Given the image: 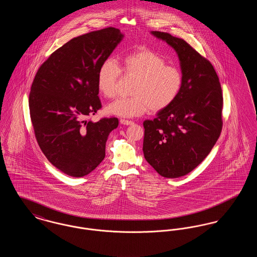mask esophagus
<instances>
[{
  "label": "esophagus",
  "mask_w": 257,
  "mask_h": 257,
  "mask_svg": "<svg viewBox=\"0 0 257 257\" xmlns=\"http://www.w3.org/2000/svg\"><path fill=\"white\" fill-rule=\"evenodd\" d=\"M120 123L123 124V125H132V124H134L133 121H131V120H126V119H120Z\"/></svg>",
  "instance_id": "1"
}]
</instances>
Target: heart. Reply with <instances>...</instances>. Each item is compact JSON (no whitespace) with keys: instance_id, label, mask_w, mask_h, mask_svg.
Wrapping results in <instances>:
<instances>
[{"instance_id":"heart-1","label":"heart","mask_w":257,"mask_h":257,"mask_svg":"<svg viewBox=\"0 0 257 257\" xmlns=\"http://www.w3.org/2000/svg\"><path fill=\"white\" fill-rule=\"evenodd\" d=\"M123 73L135 78L130 93L106 106L107 113L119 117H135L147 110L157 112L167 109L177 98L182 87V74L168 65L166 60L152 50L142 48L122 59ZM121 69L112 59L103 61L98 69L97 87L106 98H112Z\"/></svg>"}]
</instances>
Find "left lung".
<instances>
[{
  "instance_id": "1",
  "label": "left lung",
  "mask_w": 257,
  "mask_h": 257,
  "mask_svg": "<svg viewBox=\"0 0 257 257\" xmlns=\"http://www.w3.org/2000/svg\"><path fill=\"white\" fill-rule=\"evenodd\" d=\"M176 51L182 87L170 107L146 120L144 154L151 167L167 178L181 177L206 158L222 128V93L212 63L182 38L151 32Z\"/></svg>"
}]
</instances>
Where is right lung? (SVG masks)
Here are the masks:
<instances>
[{
    "label": "right lung",
    "mask_w": 257,
    "mask_h": 257,
    "mask_svg": "<svg viewBox=\"0 0 257 257\" xmlns=\"http://www.w3.org/2000/svg\"><path fill=\"white\" fill-rule=\"evenodd\" d=\"M109 27L74 37L51 54L37 70L29 107L35 136L50 163L63 173L82 177L105 158L108 136L116 117L86 120L102 105L98 97L101 63L121 41Z\"/></svg>",
    "instance_id": "right-lung-1"
}]
</instances>
